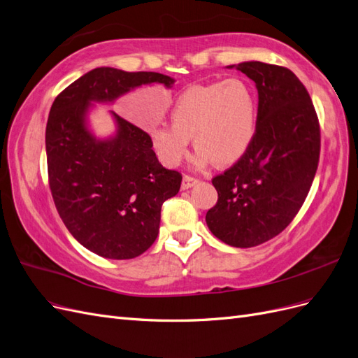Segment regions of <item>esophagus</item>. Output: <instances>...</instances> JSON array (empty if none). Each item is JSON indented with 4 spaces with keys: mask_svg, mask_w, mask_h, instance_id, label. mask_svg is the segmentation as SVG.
Returning a JSON list of instances; mask_svg holds the SVG:
<instances>
[{
    "mask_svg": "<svg viewBox=\"0 0 358 358\" xmlns=\"http://www.w3.org/2000/svg\"><path fill=\"white\" fill-rule=\"evenodd\" d=\"M197 183H199V179L191 178V176H183L180 188H182L183 191H185V189H189V188L194 187V185H197Z\"/></svg>",
    "mask_w": 358,
    "mask_h": 358,
    "instance_id": "34e87169",
    "label": "esophagus"
}]
</instances>
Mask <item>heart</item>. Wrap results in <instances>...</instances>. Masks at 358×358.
I'll use <instances>...</instances> for the list:
<instances>
[{
	"instance_id": "heart-1",
	"label": "heart",
	"mask_w": 358,
	"mask_h": 358,
	"mask_svg": "<svg viewBox=\"0 0 358 358\" xmlns=\"http://www.w3.org/2000/svg\"><path fill=\"white\" fill-rule=\"evenodd\" d=\"M170 122L149 128L150 145L162 164L179 166L192 137L199 166L212 159L218 166H230L254 142L258 100L251 85L239 78L191 85L173 101Z\"/></svg>"
}]
</instances>
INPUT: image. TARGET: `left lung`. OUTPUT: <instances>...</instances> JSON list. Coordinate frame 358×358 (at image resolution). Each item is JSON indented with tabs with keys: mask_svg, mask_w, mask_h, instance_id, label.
Wrapping results in <instances>:
<instances>
[{
	"mask_svg": "<svg viewBox=\"0 0 358 358\" xmlns=\"http://www.w3.org/2000/svg\"><path fill=\"white\" fill-rule=\"evenodd\" d=\"M227 69L255 82L258 125L248 152L213 178L218 201L206 224L224 243L252 248L284 231L305 203L318 167L320 125L306 88L291 70L259 61Z\"/></svg>",
	"mask_w": 358,
	"mask_h": 358,
	"instance_id": "left-lung-1",
	"label": "left lung"
}]
</instances>
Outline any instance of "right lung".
<instances>
[{
	"mask_svg": "<svg viewBox=\"0 0 358 358\" xmlns=\"http://www.w3.org/2000/svg\"><path fill=\"white\" fill-rule=\"evenodd\" d=\"M175 79L154 71L99 67L67 86L50 107L46 125L49 185L62 222L91 252L129 259L152 246L161 206L179 192L182 176L167 170L149 134L110 110L115 133L96 137L90 127L95 104H113L142 86Z\"/></svg>",
	"mask_w": 358,
	"mask_h": 358,
	"instance_id": "add662e5",
	"label": "right lung"
}]
</instances>
